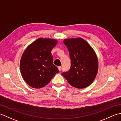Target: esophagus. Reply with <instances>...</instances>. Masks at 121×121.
Wrapping results in <instances>:
<instances>
[{
	"instance_id": "esophagus-1",
	"label": "esophagus",
	"mask_w": 121,
	"mask_h": 121,
	"mask_svg": "<svg viewBox=\"0 0 121 121\" xmlns=\"http://www.w3.org/2000/svg\"><path fill=\"white\" fill-rule=\"evenodd\" d=\"M58 69L59 70L61 71V69H62V67H61V66H58Z\"/></svg>"
}]
</instances>
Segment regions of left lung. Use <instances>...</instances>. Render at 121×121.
<instances>
[{
  "instance_id": "8db88e82",
  "label": "left lung",
  "mask_w": 121,
  "mask_h": 121,
  "mask_svg": "<svg viewBox=\"0 0 121 121\" xmlns=\"http://www.w3.org/2000/svg\"><path fill=\"white\" fill-rule=\"evenodd\" d=\"M63 42L68 48L71 66L63 76L69 84L82 89L90 85L98 70V58L94 50L83 39H65Z\"/></svg>"
}]
</instances>
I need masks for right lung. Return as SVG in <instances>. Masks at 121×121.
Returning a JSON list of instances; mask_svg holds the SVG:
<instances>
[{"label": "right lung", "mask_w": 121, "mask_h": 121, "mask_svg": "<svg viewBox=\"0 0 121 121\" xmlns=\"http://www.w3.org/2000/svg\"><path fill=\"white\" fill-rule=\"evenodd\" d=\"M57 43L56 40L39 38L29 45L22 56L20 68L23 79L34 88L46 86L56 73L51 51Z\"/></svg>", "instance_id": "right-lung-1"}]
</instances>
